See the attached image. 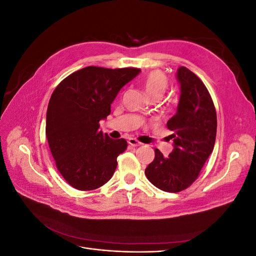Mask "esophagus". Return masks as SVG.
Masks as SVG:
<instances>
[{"instance_id": "esophagus-1", "label": "esophagus", "mask_w": 256, "mask_h": 256, "mask_svg": "<svg viewBox=\"0 0 256 256\" xmlns=\"http://www.w3.org/2000/svg\"><path fill=\"white\" fill-rule=\"evenodd\" d=\"M128 143H129V145H131V146H140V145H142V143L141 142H138L136 138H130L129 140H128Z\"/></svg>"}]
</instances>
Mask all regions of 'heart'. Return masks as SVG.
<instances>
[{
  "label": "heart",
  "instance_id": "1",
  "mask_svg": "<svg viewBox=\"0 0 256 256\" xmlns=\"http://www.w3.org/2000/svg\"><path fill=\"white\" fill-rule=\"evenodd\" d=\"M142 86L150 98H160L168 88V79L161 70H152L143 78Z\"/></svg>",
  "mask_w": 256,
  "mask_h": 256
}]
</instances>
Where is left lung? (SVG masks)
<instances>
[{
  "instance_id": "left-lung-1",
  "label": "left lung",
  "mask_w": 256,
  "mask_h": 256,
  "mask_svg": "<svg viewBox=\"0 0 256 256\" xmlns=\"http://www.w3.org/2000/svg\"><path fill=\"white\" fill-rule=\"evenodd\" d=\"M180 100L177 112L166 122L174 150L164 157L154 150V159L145 175L154 187L166 192H180L196 182L214 150L216 134V113L210 94L198 76L187 67H180Z\"/></svg>"
}]
</instances>
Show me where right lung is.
Returning <instances> with one entry per match:
<instances>
[{
    "mask_svg": "<svg viewBox=\"0 0 256 256\" xmlns=\"http://www.w3.org/2000/svg\"><path fill=\"white\" fill-rule=\"evenodd\" d=\"M140 72L88 66L66 76L52 92L46 136L58 172L74 189L95 190L113 176L127 142L104 134L99 122L111 113L120 88Z\"/></svg>",
    "mask_w": 256,
    "mask_h": 256,
    "instance_id": "add662e5",
    "label": "right lung"
}]
</instances>
